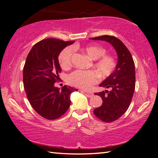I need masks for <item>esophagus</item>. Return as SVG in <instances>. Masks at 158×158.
Here are the masks:
<instances>
[{"mask_svg":"<svg viewBox=\"0 0 158 158\" xmlns=\"http://www.w3.org/2000/svg\"><path fill=\"white\" fill-rule=\"evenodd\" d=\"M81 92L84 93L85 95H86L88 98H91L93 95V93L91 92H87V91H85V90H81Z\"/></svg>","mask_w":158,"mask_h":158,"instance_id":"obj_1","label":"esophagus"}]
</instances>
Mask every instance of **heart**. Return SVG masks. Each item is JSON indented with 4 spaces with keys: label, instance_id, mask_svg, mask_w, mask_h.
Wrapping results in <instances>:
<instances>
[{
    "label": "heart",
    "instance_id": "heart-1",
    "mask_svg": "<svg viewBox=\"0 0 158 158\" xmlns=\"http://www.w3.org/2000/svg\"><path fill=\"white\" fill-rule=\"evenodd\" d=\"M90 59L95 60V69L101 77H106L114 71L116 63L114 58L109 55H105L106 50L99 45H89L81 49ZM73 49L66 47L60 53L58 61L64 69H68L71 65L73 58ZM69 81L72 84L81 89H87L98 81V74L94 71L75 70L69 77Z\"/></svg>",
    "mask_w": 158,
    "mask_h": 158
}]
</instances>
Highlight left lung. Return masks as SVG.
I'll return each mask as SVG.
<instances>
[{
  "mask_svg": "<svg viewBox=\"0 0 158 158\" xmlns=\"http://www.w3.org/2000/svg\"><path fill=\"white\" fill-rule=\"evenodd\" d=\"M90 39L107 42L117 52L116 69L99 85L109 90H105V91L95 93L102 99V104L93 111L94 114L101 121L113 122L127 111L132 101L135 89V63L130 51L117 37L103 35Z\"/></svg>",
  "mask_w": 158,
  "mask_h": 158,
  "instance_id": "obj_1",
  "label": "left lung"
}]
</instances>
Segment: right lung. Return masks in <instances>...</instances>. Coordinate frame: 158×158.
I'll return each instance as SVG.
<instances>
[{"mask_svg": "<svg viewBox=\"0 0 158 158\" xmlns=\"http://www.w3.org/2000/svg\"><path fill=\"white\" fill-rule=\"evenodd\" d=\"M74 42L42 40L32 47L26 58L23 70L26 95L35 111L46 119L62 116L70 106L71 93L78 90L66 85L61 89L54 85L61 72L58 56Z\"/></svg>", "mask_w": 158, "mask_h": 158, "instance_id": "obj_1", "label": "right lung"}]
</instances>
